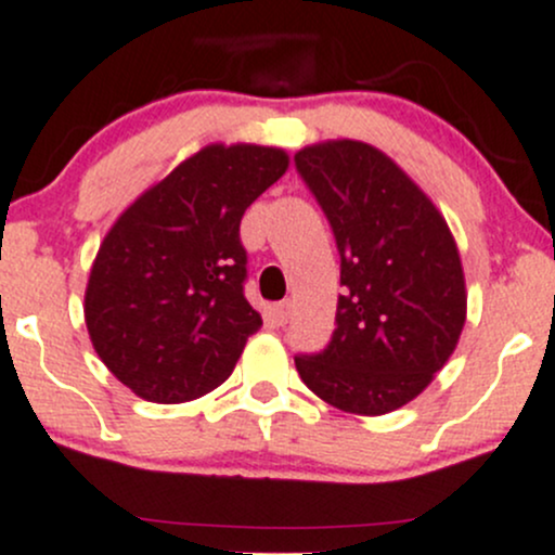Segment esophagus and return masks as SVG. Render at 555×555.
Here are the masks:
<instances>
[{"label":"esophagus","instance_id":"1","mask_svg":"<svg viewBox=\"0 0 555 555\" xmlns=\"http://www.w3.org/2000/svg\"><path fill=\"white\" fill-rule=\"evenodd\" d=\"M271 313H273V319H276V324H287V319H289V300L273 302Z\"/></svg>","mask_w":555,"mask_h":555}]
</instances>
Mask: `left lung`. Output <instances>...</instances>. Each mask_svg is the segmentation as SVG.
I'll list each match as a JSON object with an SVG mask.
<instances>
[{"mask_svg": "<svg viewBox=\"0 0 555 555\" xmlns=\"http://www.w3.org/2000/svg\"><path fill=\"white\" fill-rule=\"evenodd\" d=\"M322 204L340 284L335 332L317 356H295L300 380L351 415L410 404L447 364L468 311L465 273L444 215L380 149L326 140L295 154Z\"/></svg>", "mask_w": 555, "mask_h": 555, "instance_id": "8db88e82", "label": "left lung"}]
</instances>
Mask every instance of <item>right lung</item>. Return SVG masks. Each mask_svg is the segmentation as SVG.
I'll use <instances>...</instances> for the list:
<instances>
[{"label":"right lung","mask_w":555,"mask_h":555,"mask_svg":"<svg viewBox=\"0 0 555 555\" xmlns=\"http://www.w3.org/2000/svg\"><path fill=\"white\" fill-rule=\"evenodd\" d=\"M289 167L284 149L209 143L138 196L101 242L85 324L111 375L154 404L229 380L262 319L244 297L238 223Z\"/></svg>","instance_id":"1"}]
</instances>
